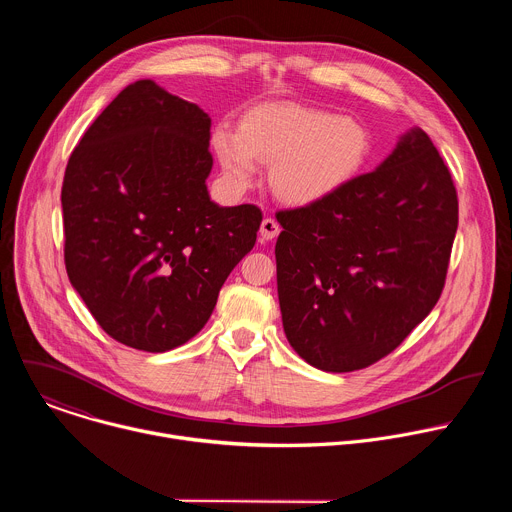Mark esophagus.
Wrapping results in <instances>:
<instances>
[{
    "label": "esophagus",
    "instance_id": "esophagus-1",
    "mask_svg": "<svg viewBox=\"0 0 512 512\" xmlns=\"http://www.w3.org/2000/svg\"><path fill=\"white\" fill-rule=\"evenodd\" d=\"M259 233H261V239L265 241H273L277 235H279V225L273 221V218H263L261 221V227H259Z\"/></svg>",
    "mask_w": 512,
    "mask_h": 512
}]
</instances>
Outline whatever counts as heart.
Segmentation results:
<instances>
[{"label": "heart", "instance_id": "heart-1", "mask_svg": "<svg viewBox=\"0 0 512 512\" xmlns=\"http://www.w3.org/2000/svg\"><path fill=\"white\" fill-rule=\"evenodd\" d=\"M214 154L233 190L249 188L271 164V188L287 204L322 202L352 182L371 154L367 127L352 117L298 103L251 107L239 131L218 127Z\"/></svg>", "mask_w": 512, "mask_h": 512}]
</instances>
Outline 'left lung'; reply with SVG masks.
<instances>
[{
	"instance_id": "1",
	"label": "left lung",
	"mask_w": 512,
	"mask_h": 512,
	"mask_svg": "<svg viewBox=\"0 0 512 512\" xmlns=\"http://www.w3.org/2000/svg\"><path fill=\"white\" fill-rule=\"evenodd\" d=\"M277 296L287 342L326 373L393 352L442 296L458 196L419 127L330 198L277 212Z\"/></svg>"
}]
</instances>
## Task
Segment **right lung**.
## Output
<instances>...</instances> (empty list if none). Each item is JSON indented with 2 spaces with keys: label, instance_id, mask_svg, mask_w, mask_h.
<instances>
[{
  "label": "right lung",
  "instance_id": "right-lung-1",
  "mask_svg": "<svg viewBox=\"0 0 512 512\" xmlns=\"http://www.w3.org/2000/svg\"><path fill=\"white\" fill-rule=\"evenodd\" d=\"M210 117L154 81L125 87L72 152L62 182L66 273L117 342L166 352L202 330L253 249L261 210L218 206Z\"/></svg>",
  "mask_w": 512,
  "mask_h": 512
}]
</instances>
